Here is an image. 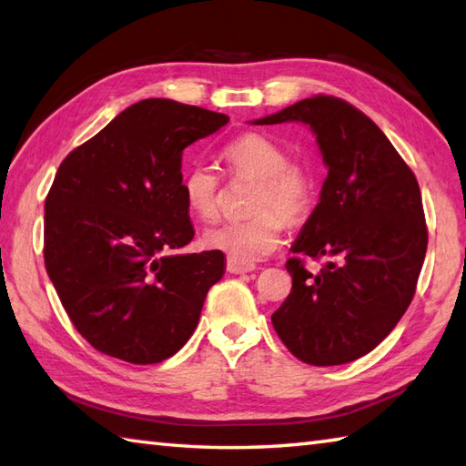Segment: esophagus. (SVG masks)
Segmentation results:
<instances>
[{
	"instance_id": "1",
	"label": "esophagus",
	"mask_w": 466,
	"mask_h": 466,
	"mask_svg": "<svg viewBox=\"0 0 466 466\" xmlns=\"http://www.w3.org/2000/svg\"><path fill=\"white\" fill-rule=\"evenodd\" d=\"M226 270L230 272V274H246V272L256 270V266L254 264H244V262H238V260H234V258H228Z\"/></svg>"
}]
</instances>
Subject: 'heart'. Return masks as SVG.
I'll return each mask as SVG.
<instances>
[{
	"label": "heart",
	"mask_w": 466,
	"mask_h": 466,
	"mask_svg": "<svg viewBox=\"0 0 466 466\" xmlns=\"http://www.w3.org/2000/svg\"><path fill=\"white\" fill-rule=\"evenodd\" d=\"M232 174L256 180L250 210L242 220L216 224L202 234L206 248L250 264L274 252L286 224L302 222L312 204V177L306 167L290 164L284 147L260 134H242L224 147ZM184 198L194 216L212 220L218 214L220 177L210 166L196 164L184 176Z\"/></svg>",
	"instance_id": "1"
}]
</instances>
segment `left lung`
Returning <instances> with one entry per match:
<instances>
[{
	"label": "left lung",
	"instance_id": "obj_1",
	"mask_svg": "<svg viewBox=\"0 0 466 466\" xmlns=\"http://www.w3.org/2000/svg\"><path fill=\"white\" fill-rule=\"evenodd\" d=\"M310 127L329 176L294 254L326 258L319 274L286 262L292 290L272 314L296 359L352 362L376 349L407 312L427 254L417 177L370 117L339 97L314 96L254 126Z\"/></svg>",
	"mask_w": 466,
	"mask_h": 466
}]
</instances>
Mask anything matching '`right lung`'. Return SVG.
Returning <instances> with one entry per match:
<instances>
[{
  "instance_id": "obj_1",
  "label": "right lung",
  "mask_w": 466,
  "mask_h": 466,
  "mask_svg": "<svg viewBox=\"0 0 466 466\" xmlns=\"http://www.w3.org/2000/svg\"><path fill=\"white\" fill-rule=\"evenodd\" d=\"M230 117L142 100L69 154L46 198L44 260L64 309L96 350L132 364L170 359L196 330L220 250L194 238L182 154Z\"/></svg>"
}]
</instances>
